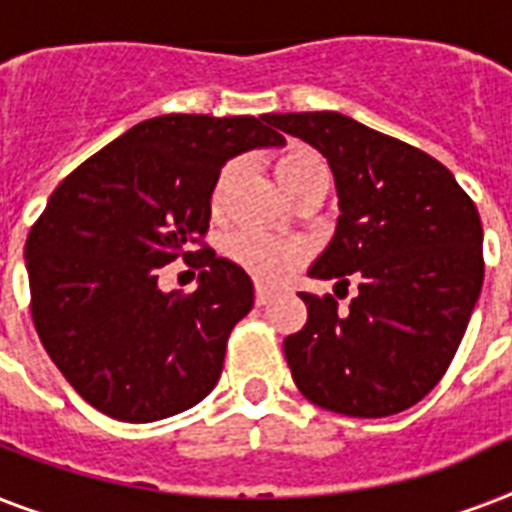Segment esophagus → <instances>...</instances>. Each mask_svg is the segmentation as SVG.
Instances as JSON below:
<instances>
[{"label": "esophagus", "instance_id": "esophagus-1", "mask_svg": "<svg viewBox=\"0 0 512 512\" xmlns=\"http://www.w3.org/2000/svg\"><path fill=\"white\" fill-rule=\"evenodd\" d=\"M273 300V292L268 287H257L255 289V303L257 305H268Z\"/></svg>", "mask_w": 512, "mask_h": 512}]
</instances>
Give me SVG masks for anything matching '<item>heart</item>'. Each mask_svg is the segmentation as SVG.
Returning <instances> with one entry per match:
<instances>
[{
  "instance_id": "b5f03b06",
  "label": "heart",
  "mask_w": 512,
  "mask_h": 512,
  "mask_svg": "<svg viewBox=\"0 0 512 512\" xmlns=\"http://www.w3.org/2000/svg\"><path fill=\"white\" fill-rule=\"evenodd\" d=\"M239 170V162H228L217 175L215 185H212V196H209V209L215 217L223 215L225 207H228V196H231L233 180H236ZM316 172H327V164L311 151H292L276 162V177L287 193L295 191L297 185L305 183ZM225 255L231 257L236 265H241L244 271L252 273L257 281L279 284L303 263L308 247L303 241L276 239V236L263 231H239L225 239Z\"/></svg>"
}]
</instances>
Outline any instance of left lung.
Masks as SVG:
<instances>
[{"mask_svg":"<svg viewBox=\"0 0 512 512\" xmlns=\"http://www.w3.org/2000/svg\"><path fill=\"white\" fill-rule=\"evenodd\" d=\"M332 167L340 217L313 279L356 281L348 311L308 295V321L284 340L295 385L348 417H388L436 388L484 284V228L454 175L420 148L335 111L268 114Z\"/></svg>","mask_w":512,"mask_h":512,"instance_id":"1","label":"left lung"}]
</instances>
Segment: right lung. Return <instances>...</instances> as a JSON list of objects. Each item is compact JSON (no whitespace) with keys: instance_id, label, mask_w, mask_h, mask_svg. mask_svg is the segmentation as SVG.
<instances>
[{"instance_id":"obj_1","label":"right lung","mask_w":512,"mask_h":512,"mask_svg":"<svg viewBox=\"0 0 512 512\" xmlns=\"http://www.w3.org/2000/svg\"><path fill=\"white\" fill-rule=\"evenodd\" d=\"M268 146H284L268 114H164L52 191L26 241L31 316L55 366L98 412L154 422L212 393L255 287L204 244L209 196L228 159ZM177 256L200 271L191 296L158 289V271Z\"/></svg>"}]
</instances>
